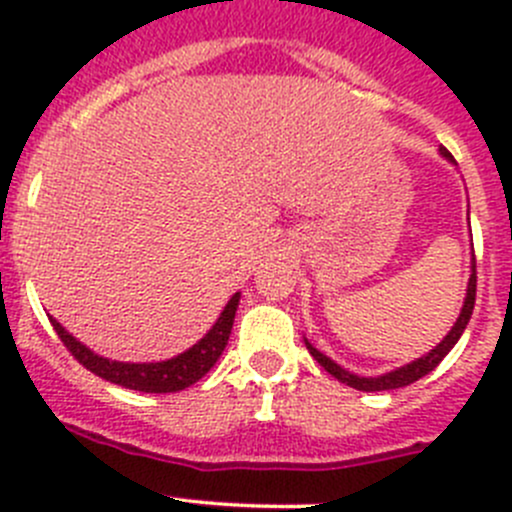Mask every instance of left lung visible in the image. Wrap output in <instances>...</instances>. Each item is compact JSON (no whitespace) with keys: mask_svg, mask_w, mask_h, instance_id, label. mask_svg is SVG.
<instances>
[{"mask_svg":"<svg viewBox=\"0 0 512 512\" xmlns=\"http://www.w3.org/2000/svg\"><path fill=\"white\" fill-rule=\"evenodd\" d=\"M441 151V156L446 160H451V163H456V158L451 156V153L446 151V148H438ZM473 304H476V257H473V267H471V280H468V289H466V302H463V309L461 314H458L456 324L451 327V332L443 337V342L438 344L436 349H431L426 356H421V359L411 361V364L401 366V369H394L389 371V374H381V376H356L352 371L342 369V366L337 364V361L329 359L327 354H322L319 349H314L312 344L304 339V344H307L309 354L314 356V359L319 361V364L324 366V369L329 371V374L334 376V379H339L342 384L352 386V389H359V391H389V389H401V386H409L414 384V381L421 379V376H426L428 371L436 369L438 364L443 361V356L451 352L453 347H456V342L461 339L463 329H466V324L471 322V314H473Z\"/></svg>","mask_w":512,"mask_h":512,"instance_id":"1","label":"left lung"}]
</instances>
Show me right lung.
I'll list each match as a JSON object with an SVG mask.
<instances>
[{
	"instance_id": "right-lung-1",
	"label": "right lung",
	"mask_w": 512,
	"mask_h": 512,
	"mask_svg": "<svg viewBox=\"0 0 512 512\" xmlns=\"http://www.w3.org/2000/svg\"><path fill=\"white\" fill-rule=\"evenodd\" d=\"M237 304H240V292H235L230 297V302L225 304L223 314L218 317V322L213 324L208 334L200 339L198 344L188 349V352L173 356L168 361H153V364H128V361H111L103 359L91 352L89 347H84L81 342H76L54 317L51 319V327L56 329L59 339L64 342V347L69 349L79 364H84L86 369L94 371L101 379L111 381V384L126 386L133 391H146V394H170V391H183L190 384H195L198 379H203L210 369L215 366V361L220 359V354L225 352V344L230 339L232 322H235Z\"/></svg>"
}]
</instances>
